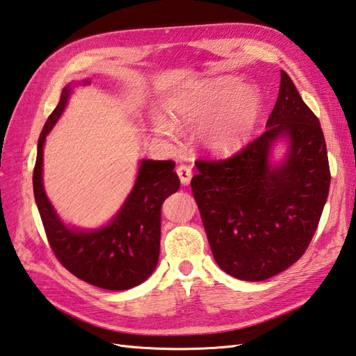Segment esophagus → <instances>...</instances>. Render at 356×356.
Returning <instances> with one entry per match:
<instances>
[{
    "mask_svg": "<svg viewBox=\"0 0 356 356\" xmlns=\"http://www.w3.org/2000/svg\"><path fill=\"white\" fill-rule=\"evenodd\" d=\"M177 176H179V179H180V184H182L184 186H186V185H190V182H191L193 171H191L190 166L180 165L179 168H177Z\"/></svg>",
    "mask_w": 356,
    "mask_h": 356,
    "instance_id": "esophagus-1",
    "label": "esophagus"
}]
</instances>
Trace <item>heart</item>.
Masks as SVG:
<instances>
[{"label": "heart", "instance_id": "obj_1", "mask_svg": "<svg viewBox=\"0 0 356 356\" xmlns=\"http://www.w3.org/2000/svg\"><path fill=\"white\" fill-rule=\"evenodd\" d=\"M168 118L156 116L153 130L168 140L179 130L197 127L195 140L209 154L229 156L243 148L259 124L261 93L234 76H218L172 93L165 104Z\"/></svg>", "mask_w": 356, "mask_h": 356}]
</instances>
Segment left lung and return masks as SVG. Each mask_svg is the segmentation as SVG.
I'll list each match as a JSON object with an SVG mask.
<instances>
[{
    "instance_id": "obj_1",
    "label": "left lung",
    "mask_w": 356,
    "mask_h": 356,
    "mask_svg": "<svg viewBox=\"0 0 356 356\" xmlns=\"http://www.w3.org/2000/svg\"><path fill=\"white\" fill-rule=\"evenodd\" d=\"M266 128L236 156L197 161L191 180L216 263L245 282L274 277L305 254L330 186L320 120L283 70ZM280 140L288 149L275 163Z\"/></svg>"
}]
</instances>
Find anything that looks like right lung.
<instances>
[{"mask_svg": "<svg viewBox=\"0 0 356 356\" xmlns=\"http://www.w3.org/2000/svg\"><path fill=\"white\" fill-rule=\"evenodd\" d=\"M81 84H90L84 79ZM74 82L63 88L61 99L38 139L33 193L38 211L56 259L74 277L107 291H125L153 274L161 251V208L180 186L172 161L142 159L130 194L111 220L93 229L65 225L53 208L42 184L44 143L69 102Z\"/></svg>", "mask_w": 356, "mask_h": 356, "instance_id": "right-lung-1", "label": "right lung"}]
</instances>
